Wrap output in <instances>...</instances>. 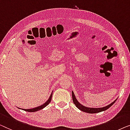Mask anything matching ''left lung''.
<instances>
[{
    "instance_id": "1",
    "label": "left lung",
    "mask_w": 130,
    "mask_h": 130,
    "mask_svg": "<svg viewBox=\"0 0 130 130\" xmlns=\"http://www.w3.org/2000/svg\"><path fill=\"white\" fill-rule=\"evenodd\" d=\"M72 100L73 102H74V104L76 105V107L78 108V109H80V110L83 111V112H87V113H89V114H94V113H98L102 112V111H104L107 110V109H108L109 107H111L113 104H114L115 102H116V100H117V98L114 101L111 102V104H109V105H108L105 107H101V108H90V107H87L85 106H84L79 103V102L78 101L77 99H76L75 96V94L74 93V91H72Z\"/></svg>"
}]
</instances>
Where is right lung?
Returning a JSON list of instances; mask_svg holds the SVG:
<instances>
[{"instance_id":"add662e5","label":"right lung","mask_w":130,"mask_h":130,"mask_svg":"<svg viewBox=\"0 0 130 130\" xmlns=\"http://www.w3.org/2000/svg\"><path fill=\"white\" fill-rule=\"evenodd\" d=\"M52 92L51 93L50 96H49V98H48V100H47L46 102H45L44 104H42V105L38 106V107H37L33 108H30V109H23V108H18L22 109V110H24L25 111H27V112H36V111L41 110V109L44 108L45 107H46V106L48 105V104L50 103V102L51 101V99H52Z\"/></svg>"}]
</instances>
